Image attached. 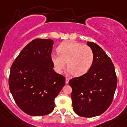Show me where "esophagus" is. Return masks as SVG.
<instances>
[{
	"mask_svg": "<svg viewBox=\"0 0 127 127\" xmlns=\"http://www.w3.org/2000/svg\"><path fill=\"white\" fill-rule=\"evenodd\" d=\"M69 79H70V78H67V77L66 78V84H67L68 83H69Z\"/></svg>",
	"mask_w": 127,
	"mask_h": 127,
	"instance_id": "34e87169",
	"label": "esophagus"
}]
</instances>
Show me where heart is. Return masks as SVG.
<instances>
[{
    "label": "heart",
    "instance_id": "heart-1",
    "mask_svg": "<svg viewBox=\"0 0 127 127\" xmlns=\"http://www.w3.org/2000/svg\"><path fill=\"white\" fill-rule=\"evenodd\" d=\"M58 54H52L51 60L57 73H61L66 67L75 76L84 75L90 69L94 54L89 46L73 41L62 43L57 48Z\"/></svg>",
    "mask_w": 127,
    "mask_h": 127
}]
</instances>
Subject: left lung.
Masks as SVG:
<instances>
[{"mask_svg": "<svg viewBox=\"0 0 127 127\" xmlns=\"http://www.w3.org/2000/svg\"><path fill=\"white\" fill-rule=\"evenodd\" d=\"M87 45L94 54L92 66L85 74L70 79L69 84L75 113L92 118L102 114L111 105L118 79L113 63L102 49L93 42Z\"/></svg>", "mask_w": 127, "mask_h": 127, "instance_id": "obj_1", "label": "left lung"}]
</instances>
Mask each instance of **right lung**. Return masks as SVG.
<instances>
[{
  "label": "right lung",
  "mask_w": 127,
  "mask_h": 127,
  "mask_svg": "<svg viewBox=\"0 0 127 127\" xmlns=\"http://www.w3.org/2000/svg\"><path fill=\"white\" fill-rule=\"evenodd\" d=\"M54 41L36 38L22 49L11 67L9 87L18 107L30 116L52 112L65 77L53 69Z\"/></svg>",
  "instance_id": "right-lung-1"
}]
</instances>
